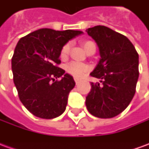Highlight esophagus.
Returning a JSON list of instances; mask_svg holds the SVG:
<instances>
[{
    "label": "esophagus",
    "mask_w": 149,
    "mask_h": 149,
    "mask_svg": "<svg viewBox=\"0 0 149 149\" xmlns=\"http://www.w3.org/2000/svg\"><path fill=\"white\" fill-rule=\"evenodd\" d=\"M74 81H75V82H76V84H79V82H80V80H78V79H77V78H75Z\"/></svg>",
    "instance_id": "34e87169"
}]
</instances>
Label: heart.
I'll return each mask as SVG.
<instances>
[{"label":"heart","instance_id":"heart-1","mask_svg":"<svg viewBox=\"0 0 149 149\" xmlns=\"http://www.w3.org/2000/svg\"><path fill=\"white\" fill-rule=\"evenodd\" d=\"M81 44H82L84 49L86 50V52L90 49H96V45L92 40H84L81 41ZM70 47H71L70 43H67L62 47L61 50V56L62 58H65L68 55L69 51H70ZM88 70V67L87 65L80 63V62H71L70 64H68L66 66L67 72L76 78L82 77Z\"/></svg>","mask_w":149,"mask_h":149}]
</instances>
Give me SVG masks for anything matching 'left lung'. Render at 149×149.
Listing matches in <instances>:
<instances>
[{
    "label": "left lung",
    "mask_w": 149,
    "mask_h": 149,
    "mask_svg": "<svg viewBox=\"0 0 149 149\" xmlns=\"http://www.w3.org/2000/svg\"><path fill=\"white\" fill-rule=\"evenodd\" d=\"M86 32L97 42L100 55L90 75L102 83H91L86 107L94 116L112 118L123 112L134 97L139 77V55L127 37L106 26L97 25Z\"/></svg>",
    "instance_id": "8db88e82"
}]
</instances>
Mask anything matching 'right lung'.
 <instances>
[{
    "instance_id": "right-lung-1",
    "label": "right lung",
    "mask_w": 149,
    "mask_h": 149,
    "mask_svg": "<svg viewBox=\"0 0 149 149\" xmlns=\"http://www.w3.org/2000/svg\"><path fill=\"white\" fill-rule=\"evenodd\" d=\"M83 32L40 29L19 40L12 58L13 82L21 103L37 117L52 119L65 111L75 81L59 68L62 47ZM62 76L60 81L56 79Z\"/></svg>"
}]
</instances>
